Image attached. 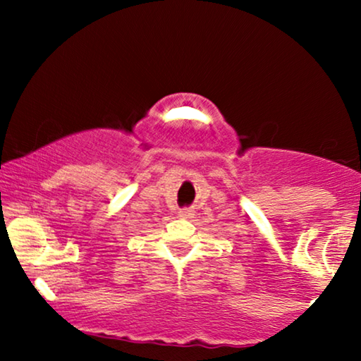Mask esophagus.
<instances>
[{
	"instance_id": "1",
	"label": "esophagus",
	"mask_w": 361,
	"mask_h": 361,
	"mask_svg": "<svg viewBox=\"0 0 361 361\" xmlns=\"http://www.w3.org/2000/svg\"><path fill=\"white\" fill-rule=\"evenodd\" d=\"M179 215L182 216V219H192V216H194V210L184 209V210L179 212Z\"/></svg>"
}]
</instances>
